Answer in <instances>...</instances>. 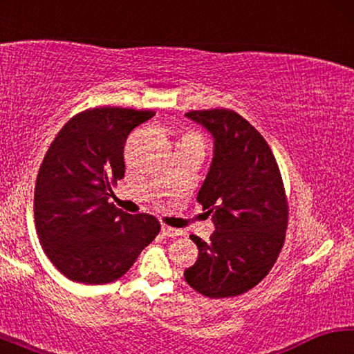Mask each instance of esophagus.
Returning a JSON list of instances; mask_svg holds the SVG:
<instances>
[{
  "mask_svg": "<svg viewBox=\"0 0 354 354\" xmlns=\"http://www.w3.org/2000/svg\"><path fill=\"white\" fill-rule=\"evenodd\" d=\"M160 232H162L165 237H175V236L181 234V231L175 230V227H170V226H162L160 227Z\"/></svg>",
  "mask_w": 354,
  "mask_h": 354,
  "instance_id": "34e87169",
  "label": "esophagus"
}]
</instances>
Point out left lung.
Here are the masks:
<instances>
[{
    "label": "left lung",
    "instance_id": "1",
    "mask_svg": "<svg viewBox=\"0 0 354 354\" xmlns=\"http://www.w3.org/2000/svg\"><path fill=\"white\" fill-rule=\"evenodd\" d=\"M214 139V158L196 201L212 215L207 242L190 236L198 259L184 272L209 298L245 293L272 270L284 243L287 201L277 159L266 139L234 111H190Z\"/></svg>",
    "mask_w": 354,
    "mask_h": 354
}]
</instances>
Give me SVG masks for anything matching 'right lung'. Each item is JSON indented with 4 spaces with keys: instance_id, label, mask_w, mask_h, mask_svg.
<instances>
[{
    "instance_id": "obj_1",
    "label": "right lung",
    "mask_w": 354,
    "mask_h": 354,
    "mask_svg": "<svg viewBox=\"0 0 354 354\" xmlns=\"http://www.w3.org/2000/svg\"><path fill=\"white\" fill-rule=\"evenodd\" d=\"M153 115L123 107L84 111L48 148L35 183V231L48 259L75 283L122 278L159 234L153 215L109 203L111 185L124 176V142Z\"/></svg>"
}]
</instances>
